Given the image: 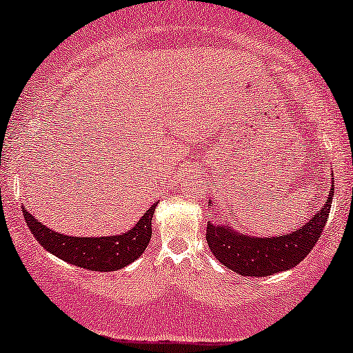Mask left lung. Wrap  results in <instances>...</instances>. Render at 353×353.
I'll return each mask as SVG.
<instances>
[{
  "instance_id": "1",
  "label": "left lung",
  "mask_w": 353,
  "mask_h": 353,
  "mask_svg": "<svg viewBox=\"0 0 353 353\" xmlns=\"http://www.w3.org/2000/svg\"><path fill=\"white\" fill-rule=\"evenodd\" d=\"M334 199V182L321 210L298 230L278 236H254L235 230L230 223H207V245L214 256L240 276H270L298 266L316 246ZM225 217V215H223Z\"/></svg>"
}]
</instances>
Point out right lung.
Segmentation results:
<instances>
[{
    "label": "right lung",
    "mask_w": 353,
    "mask_h": 353,
    "mask_svg": "<svg viewBox=\"0 0 353 353\" xmlns=\"http://www.w3.org/2000/svg\"><path fill=\"white\" fill-rule=\"evenodd\" d=\"M158 202L128 232L110 236H70L52 230L34 219L23 207L24 219L34 239L49 253L74 266L90 271H117L141 256L151 240V220Z\"/></svg>",
    "instance_id": "1"
}]
</instances>
